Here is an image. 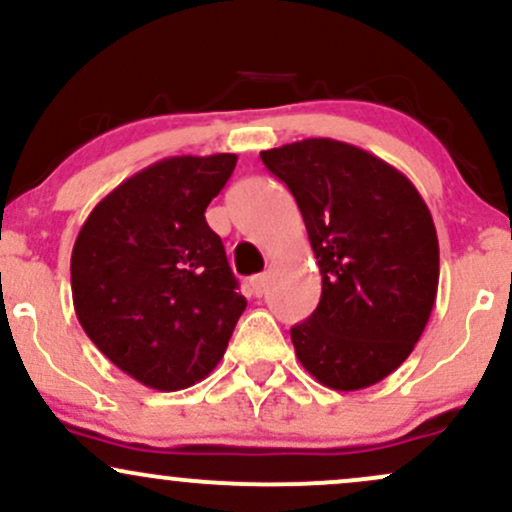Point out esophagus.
<instances>
[{
  "instance_id": "1",
  "label": "esophagus",
  "mask_w": 512,
  "mask_h": 512,
  "mask_svg": "<svg viewBox=\"0 0 512 512\" xmlns=\"http://www.w3.org/2000/svg\"><path fill=\"white\" fill-rule=\"evenodd\" d=\"M250 289L255 296H262L264 291H267V274H255L250 279Z\"/></svg>"
}]
</instances>
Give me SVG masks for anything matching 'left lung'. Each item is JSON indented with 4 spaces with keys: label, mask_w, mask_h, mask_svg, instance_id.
Returning <instances> with one entry per match:
<instances>
[{
    "label": "left lung",
    "mask_w": 512,
    "mask_h": 512,
    "mask_svg": "<svg viewBox=\"0 0 512 512\" xmlns=\"http://www.w3.org/2000/svg\"><path fill=\"white\" fill-rule=\"evenodd\" d=\"M296 197L322 276L315 313L291 327L303 368L354 392L397 370L424 334L438 293L431 211L383 158L337 139L260 154Z\"/></svg>",
    "instance_id": "obj_1"
}]
</instances>
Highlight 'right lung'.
Returning a JSON list of instances; mask_svg holds the SVG:
<instances>
[{
	"mask_svg": "<svg viewBox=\"0 0 512 512\" xmlns=\"http://www.w3.org/2000/svg\"><path fill=\"white\" fill-rule=\"evenodd\" d=\"M236 161L163 158L103 197L76 236V317L103 356L151 390L207 378L248 305L204 219Z\"/></svg>",
	"mask_w": 512,
	"mask_h": 512,
	"instance_id": "obj_1",
	"label": "right lung"
}]
</instances>
